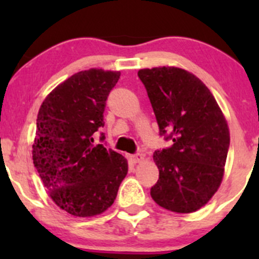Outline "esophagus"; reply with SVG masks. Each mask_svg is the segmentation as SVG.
Listing matches in <instances>:
<instances>
[{
	"instance_id": "34e87169",
	"label": "esophagus",
	"mask_w": 259,
	"mask_h": 259,
	"mask_svg": "<svg viewBox=\"0 0 259 259\" xmlns=\"http://www.w3.org/2000/svg\"><path fill=\"white\" fill-rule=\"evenodd\" d=\"M143 158H144V156H143L142 153L132 154V155H130V160H132L133 163H139V161L143 160Z\"/></svg>"
}]
</instances>
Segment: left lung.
Returning <instances> with one entry per match:
<instances>
[{"mask_svg": "<svg viewBox=\"0 0 259 259\" xmlns=\"http://www.w3.org/2000/svg\"><path fill=\"white\" fill-rule=\"evenodd\" d=\"M159 126L171 140L154 151L159 179L150 189L156 204L192 213L207 204L221 185L229 149L226 119L209 89L178 67L139 70Z\"/></svg>", "mask_w": 259, "mask_h": 259, "instance_id": "8db88e82", "label": "left lung"}]
</instances>
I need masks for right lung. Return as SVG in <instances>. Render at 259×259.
<instances>
[{
	"label": "right lung",
	"instance_id": "1",
	"mask_svg": "<svg viewBox=\"0 0 259 259\" xmlns=\"http://www.w3.org/2000/svg\"><path fill=\"white\" fill-rule=\"evenodd\" d=\"M119 79V71H80L55 88L38 110L33 164L51 199L71 215L105 211L127 173L121 154L94 144ZM104 139L101 133L100 142Z\"/></svg>",
	"mask_w": 259,
	"mask_h": 259
}]
</instances>
